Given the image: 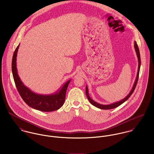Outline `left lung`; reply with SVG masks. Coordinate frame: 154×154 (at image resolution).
Listing matches in <instances>:
<instances>
[{
    "label": "left lung",
    "instance_id": "1",
    "mask_svg": "<svg viewBox=\"0 0 154 154\" xmlns=\"http://www.w3.org/2000/svg\"><path fill=\"white\" fill-rule=\"evenodd\" d=\"M134 48H135V51L136 52V54H137V59H138V70H137V76H136V80H135V82H134V84L133 86V88H132L131 91L129 92V94L125 98H123V100L118 101V102H116V103H112V104H111L109 105H103V104H98L97 103V102L94 101L93 100H92L90 97L89 96V94H88V89L87 86H86V95H87V97L88 98V100L90 102V103L91 104H92L93 106H94L95 107H97V108H99L100 109H103V110H110V109H114V108H116L117 107H119V106H120L122 104H123V103H125L126 101H127L128 100V98L131 96L133 92H134V89L136 87V84H137V81H138V78H139V70H140V53H139V48H138V46H137V44L136 43V42H134Z\"/></svg>",
    "mask_w": 154,
    "mask_h": 154
}]
</instances>
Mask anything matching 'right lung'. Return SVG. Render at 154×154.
<instances>
[{
	"mask_svg": "<svg viewBox=\"0 0 154 154\" xmlns=\"http://www.w3.org/2000/svg\"><path fill=\"white\" fill-rule=\"evenodd\" d=\"M20 44L15 49L12 61V70L16 87L22 100L30 107L42 111L49 112L59 109L64 104L66 90L70 80L66 82L59 91L52 95L37 94L26 87L21 81L17 69V56Z\"/></svg>",
	"mask_w": 154,
	"mask_h": 154,
	"instance_id": "right-lung-1",
	"label": "right lung"
}]
</instances>
